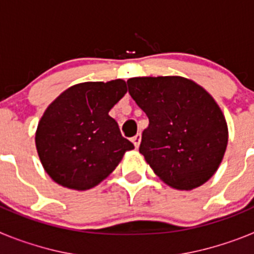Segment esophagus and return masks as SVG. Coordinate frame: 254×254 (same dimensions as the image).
<instances>
[{"label":"esophagus","mask_w":254,"mask_h":254,"mask_svg":"<svg viewBox=\"0 0 254 254\" xmlns=\"http://www.w3.org/2000/svg\"><path fill=\"white\" fill-rule=\"evenodd\" d=\"M132 142H133L134 147L140 146V143H141V133H137V134H136V136H133V137H132Z\"/></svg>","instance_id":"34e87169"}]
</instances>
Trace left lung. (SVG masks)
I'll list each match as a JSON object with an SVG mask.
<instances>
[{
    "instance_id": "8db88e82",
    "label": "left lung",
    "mask_w": 254,
    "mask_h": 254,
    "mask_svg": "<svg viewBox=\"0 0 254 254\" xmlns=\"http://www.w3.org/2000/svg\"><path fill=\"white\" fill-rule=\"evenodd\" d=\"M127 85L149 118L140 152L155 174L176 190L206 183L228 145V125L214 98L181 76L132 77Z\"/></svg>"
}]
</instances>
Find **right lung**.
Returning a JSON list of instances; mask_svg holds the SVG:
<instances>
[{"instance_id":"right-lung-1","label":"right lung","mask_w":254,"mask_h":254,"mask_svg":"<svg viewBox=\"0 0 254 254\" xmlns=\"http://www.w3.org/2000/svg\"><path fill=\"white\" fill-rule=\"evenodd\" d=\"M127 93L126 81L73 85L49 104L38 123L35 146L56 183L86 190L107 178L133 149L109 111Z\"/></svg>"}]
</instances>
